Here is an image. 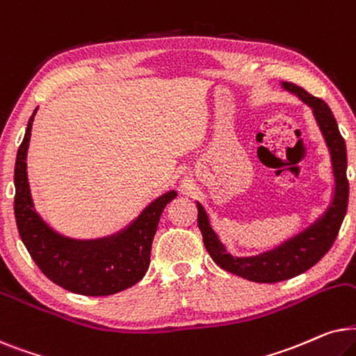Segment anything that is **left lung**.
I'll return each instance as SVG.
<instances>
[{
  "label": "left lung",
  "instance_id": "left-lung-1",
  "mask_svg": "<svg viewBox=\"0 0 356 356\" xmlns=\"http://www.w3.org/2000/svg\"><path fill=\"white\" fill-rule=\"evenodd\" d=\"M282 88L311 108L327 151H329L334 187L332 198L325 210L309 226L275 245L273 249L239 257V255L231 254L226 245L221 243L220 236L213 229L205 207L197 202L198 227L202 231L203 244H205L210 257L226 272L255 283L290 280L319 262L332 248L348 205L347 148H345V141L340 135L334 113L330 112L329 106L324 101L311 96L305 89L295 86L293 83H282Z\"/></svg>",
  "mask_w": 356,
  "mask_h": 356
}]
</instances>
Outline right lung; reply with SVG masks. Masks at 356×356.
I'll use <instances>...</instances> for the list:
<instances>
[{
	"instance_id": "obj_1",
	"label": "right lung",
	"mask_w": 356,
	"mask_h": 356,
	"mask_svg": "<svg viewBox=\"0 0 356 356\" xmlns=\"http://www.w3.org/2000/svg\"><path fill=\"white\" fill-rule=\"evenodd\" d=\"M37 108L27 123L14 165V216L19 236L49 280L84 296H107L134 286L149 267V254L165 205L177 197L169 191L154 198L135 220L97 239H73L47 225L35 211L27 179V149Z\"/></svg>"
}]
</instances>
